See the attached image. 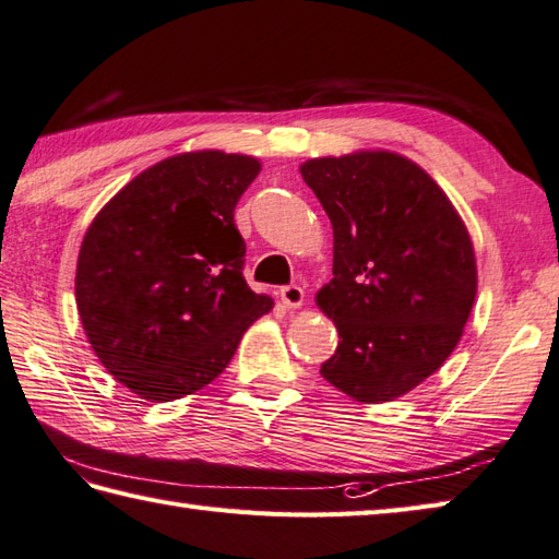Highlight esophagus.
I'll return each mask as SVG.
<instances>
[{
  "instance_id": "34e87169",
  "label": "esophagus",
  "mask_w": 559,
  "mask_h": 559,
  "mask_svg": "<svg viewBox=\"0 0 559 559\" xmlns=\"http://www.w3.org/2000/svg\"><path fill=\"white\" fill-rule=\"evenodd\" d=\"M281 302L286 308H302L305 305V290L300 286H283L281 288Z\"/></svg>"
}]
</instances>
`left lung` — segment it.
<instances>
[{
  "label": "left lung",
  "instance_id": "8db88e82",
  "mask_svg": "<svg viewBox=\"0 0 559 559\" xmlns=\"http://www.w3.org/2000/svg\"><path fill=\"white\" fill-rule=\"evenodd\" d=\"M334 229V278L314 302L338 332L322 364L356 402L407 395L463 336L477 295V261L461 213L417 162L356 150L300 164Z\"/></svg>",
  "mask_w": 559,
  "mask_h": 559
}]
</instances>
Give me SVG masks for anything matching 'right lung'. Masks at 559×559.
<instances>
[{"label": "right lung", "instance_id": "obj_1", "mask_svg": "<svg viewBox=\"0 0 559 559\" xmlns=\"http://www.w3.org/2000/svg\"><path fill=\"white\" fill-rule=\"evenodd\" d=\"M261 162L181 152L128 181L86 227L76 312L96 358L150 402H171L223 373L273 300L242 276L235 205Z\"/></svg>", "mask_w": 559, "mask_h": 559}]
</instances>
